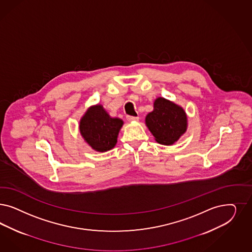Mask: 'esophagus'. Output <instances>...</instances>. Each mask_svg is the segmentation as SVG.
<instances>
[{"label": "esophagus", "instance_id": "obj_1", "mask_svg": "<svg viewBox=\"0 0 252 252\" xmlns=\"http://www.w3.org/2000/svg\"><path fill=\"white\" fill-rule=\"evenodd\" d=\"M127 120L129 122H134V121H138L139 117H132V116H127Z\"/></svg>", "mask_w": 252, "mask_h": 252}]
</instances>
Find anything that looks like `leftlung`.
I'll return each mask as SVG.
<instances>
[{"label": "left lung", "instance_id": "8db88e82", "mask_svg": "<svg viewBox=\"0 0 252 252\" xmlns=\"http://www.w3.org/2000/svg\"><path fill=\"white\" fill-rule=\"evenodd\" d=\"M146 125L156 142L171 146L187 130V115L185 109L164 97L155 99L154 109L146 115Z\"/></svg>", "mask_w": 252, "mask_h": 252}]
</instances>
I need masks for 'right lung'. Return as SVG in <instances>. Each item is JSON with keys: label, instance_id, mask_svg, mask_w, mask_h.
Wrapping results in <instances>:
<instances>
[{"label": "right lung", "instance_id": "add662e5", "mask_svg": "<svg viewBox=\"0 0 252 252\" xmlns=\"http://www.w3.org/2000/svg\"><path fill=\"white\" fill-rule=\"evenodd\" d=\"M120 118H112L100 104L90 106L81 117L79 129L82 138L94 150L106 152L118 142L123 125Z\"/></svg>", "mask_w": 252, "mask_h": 252}]
</instances>
